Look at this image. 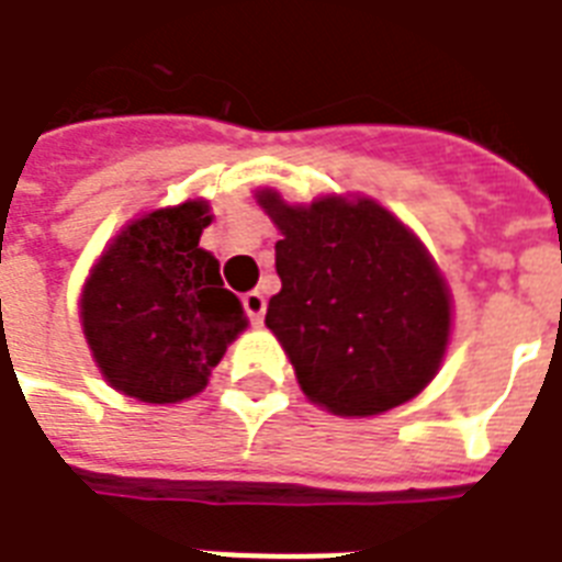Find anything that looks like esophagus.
Returning a JSON list of instances; mask_svg holds the SVG:
<instances>
[{"instance_id":"obj_1","label":"esophagus","mask_w":562,"mask_h":562,"mask_svg":"<svg viewBox=\"0 0 562 562\" xmlns=\"http://www.w3.org/2000/svg\"><path fill=\"white\" fill-rule=\"evenodd\" d=\"M265 306H268V301H265V294L261 292L244 294V310H247L249 322L252 324H261V318H265Z\"/></svg>"}]
</instances>
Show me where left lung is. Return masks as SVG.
Wrapping results in <instances>:
<instances>
[{"label": "left lung", "instance_id": "8db88e82", "mask_svg": "<svg viewBox=\"0 0 562 562\" xmlns=\"http://www.w3.org/2000/svg\"><path fill=\"white\" fill-rule=\"evenodd\" d=\"M256 199L282 235V289L265 324L306 398L339 417H375L417 396L450 342V289L417 235L366 196Z\"/></svg>", "mask_w": 562, "mask_h": 562}]
</instances>
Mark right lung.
Returning <instances> with one entry per match:
<instances>
[{
  "instance_id": "obj_1",
  "label": "right lung",
  "mask_w": 562,
  "mask_h": 562,
  "mask_svg": "<svg viewBox=\"0 0 562 562\" xmlns=\"http://www.w3.org/2000/svg\"><path fill=\"white\" fill-rule=\"evenodd\" d=\"M207 202L143 214L115 235L82 285V334L101 375L124 396L172 405L202 393L247 327L220 261L199 247Z\"/></svg>"
}]
</instances>
